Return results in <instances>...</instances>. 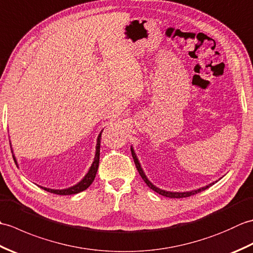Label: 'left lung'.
I'll list each match as a JSON object with an SVG mask.
<instances>
[{
	"mask_svg": "<svg viewBox=\"0 0 253 253\" xmlns=\"http://www.w3.org/2000/svg\"><path fill=\"white\" fill-rule=\"evenodd\" d=\"M131 154H132L133 161H135L136 168H137V169H138V171H139V174H140V176L142 177V179L144 180V182H146V184L148 185L149 188H151L152 190H154L155 192H158L159 195H161V196H164V197H168V198H176V199L187 198V197H190V196L196 195V193H198V192H201V191H203V190H206V189H208L209 187H211L212 185H214V182H213V184H210V185H208V186H206V187H202V188H200V189L192 190V191H188V192H170V191H165V190H162V189H159V188H157L154 185H152L151 182H150V181L148 180L147 176L144 175L143 170H142V169H141L140 164H139V161H138V159H137V157H136L135 152H133L132 148H131ZM215 182H216V181H215Z\"/></svg>",
	"mask_w": 253,
	"mask_h": 253,
	"instance_id": "1",
	"label": "left lung"
}]
</instances>
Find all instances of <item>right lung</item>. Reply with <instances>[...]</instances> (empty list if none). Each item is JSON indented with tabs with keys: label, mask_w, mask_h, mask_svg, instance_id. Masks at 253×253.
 I'll list each match as a JSON object with an SVG mask.
<instances>
[{
	"label": "right lung",
	"mask_w": 253,
	"mask_h": 253,
	"mask_svg": "<svg viewBox=\"0 0 253 253\" xmlns=\"http://www.w3.org/2000/svg\"><path fill=\"white\" fill-rule=\"evenodd\" d=\"M101 135H102V131L100 132V135L98 137V143H96V151H95V158L92 165H91V168L89 169V171L84 177V179L78 182L77 185H75L71 188H67V189H63V190H54V189H49V188H44V187H41L42 189H44L45 191H49L51 193H55V195H61V196H67V195H75V193H78L80 191H84L87 189V188L92 184L94 178H95V175H96V171H98V168H99V162H100V143H101Z\"/></svg>",
	"instance_id": "add662e5"
}]
</instances>
